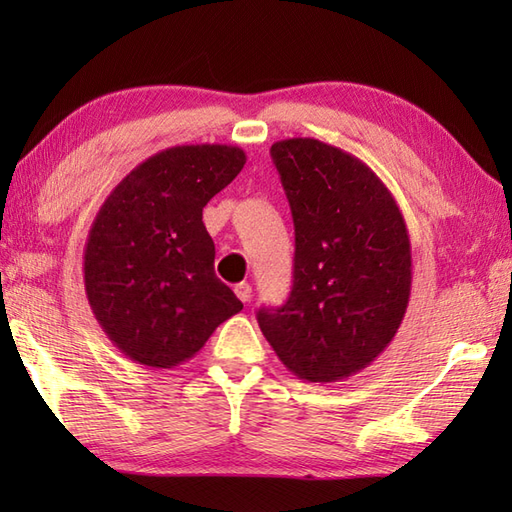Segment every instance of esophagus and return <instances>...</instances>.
Wrapping results in <instances>:
<instances>
[{
	"instance_id": "obj_1",
	"label": "esophagus",
	"mask_w": 512,
	"mask_h": 512,
	"mask_svg": "<svg viewBox=\"0 0 512 512\" xmlns=\"http://www.w3.org/2000/svg\"><path fill=\"white\" fill-rule=\"evenodd\" d=\"M250 292H253V288H250V284H246V281H242V284L235 286V295L242 303L250 301Z\"/></svg>"
}]
</instances>
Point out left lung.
Wrapping results in <instances>:
<instances>
[{"label":"left lung","mask_w":512,"mask_h":512,"mask_svg":"<svg viewBox=\"0 0 512 512\" xmlns=\"http://www.w3.org/2000/svg\"><path fill=\"white\" fill-rule=\"evenodd\" d=\"M295 222V273L257 323L308 383L350 378L394 341L411 295V244L394 195L363 160L317 138L270 147Z\"/></svg>","instance_id":"left-lung-1"}]
</instances>
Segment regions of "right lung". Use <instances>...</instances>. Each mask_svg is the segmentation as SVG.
I'll use <instances>...</instances> for the list:
<instances>
[{
    "label": "right lung",
    "instance_id": "right-lung-1",
    "mask_svg": "<svg viewBox=\"0 0 512 512\" xmlns=\"http://www.w3.org/2000/svg\"><path fill=\"white\" fill-rule=\"evenodd\" d=\"M246 165L233 145H178L140 162L96 213L83 250L96 321L138 365L171 369L242 310L215 277L202 209Z\"/></svg>",
    "mask_w": 512,
    "mask_h": 512
}]
</instances>
